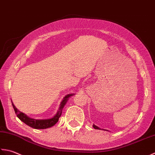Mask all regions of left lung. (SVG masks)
<instances>
[{
  "instance_id": "obj_1",
  "label": "left lung",
  "mask_w": 155,
  "mask_h": 155,
  "mask_svg": "<svg viewBox=\"0 0 155 155\" xmlns=\"http://www.w3.org/2000/svg\"><path fill=\"white\" fill-rule=\"evenodd\" d=\"M93 127L95 128V129H98V130H102V129H100L99 127H97V126H96V125H93ZM102 130H104V129H102Z\"/></svg>"
}]
</instances>
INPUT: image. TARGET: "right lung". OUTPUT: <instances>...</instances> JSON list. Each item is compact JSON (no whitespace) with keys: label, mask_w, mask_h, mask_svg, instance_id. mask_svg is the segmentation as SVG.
Wrapping results in <instances>:
<instances>
[{"label":"right lung","mask_w":155,"mask_h":155,"mask_svg":"<svg viewBox=\"0 0 155 155\" xmlns=\"http://www.w3.org/2000/svg\"><path fill=\"white\" fill-rule=\"evenodd\" d=\"M73 95H74V94H68L67 96H65L64 97V100H62L61 104H60V107L58 112H57L56 114L53 116V118H49V119L38 120V119L31 118L29 117V116H27L25 114L19 111V110H18L15 106L14 104L12 103V107H13L15 114H17V117L19 118L22 122H23L25 124H26L27 125L30 126L31 128H33L35 129H45L54 126L56 123L58 122L59 118L61 115L62 110L64 108L65 104H66V102H67L69 97L72 96Z\"/></svg>","instance_id":"1"}]
</instances>
